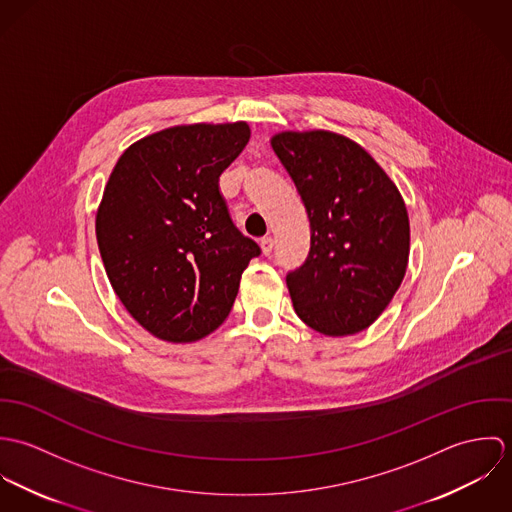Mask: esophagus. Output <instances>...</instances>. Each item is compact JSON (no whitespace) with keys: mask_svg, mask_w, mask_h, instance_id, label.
I'll return each mask as SVG.
<instances>
[{"mask_svg":"<svg viewBox=\"0 0 512 512\" xmlns=\"http://www.w3.org/2000/svg\"><path fill=\"white\" fill-rule=\"evenodd\" d=\"M260 246H262V252L268 256V254L272 252V248H274V238H272V236L260 238Z\"/></svg>","mask_w":512,"mask_h":512,"instance_id":"1","label":"esophagus"}]
</instances>
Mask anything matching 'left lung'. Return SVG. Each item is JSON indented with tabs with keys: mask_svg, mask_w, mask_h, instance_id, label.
I'll list each match as a JSON object with an SVG mask.
<instances>
[{
	"mask_svg": "<svg viewBox=\"0 0 512 512\" xmlns=\"http://www.w3.org/2000/svg\"><path fill=\"white\" fill-rule=\"evenodd\" d=\"M272 147L311 226L309 256L286 278L293 309L323 335L361 333L388 307L406 274L404 199L370 153L345 136L282 132Z\"/></svg>",
	"mask_w": 512,
	"mask_h": 512,
	"instance_id": "left-lung-1",
	"label": "left lung"
}]
</instances>
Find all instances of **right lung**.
<instances>
[{
  "mask_svg": "<svg viewBox=\"0 0 512 512\" xmlns=\"http://www.w3.org/2000/svg\"><path fill=\"white\" fill-rule=\"evenodd\" d=\"M246 122L173 126L128 147L96 213V240L128 313L157 339L193 343L228 317L260 246L230 219L220 173Z\"/></svg>",
  "mask_w": 512,
  "mask_h": 512,
  "instance_id": "obj_1",
  "label": "right lung"
}]
</instances>
